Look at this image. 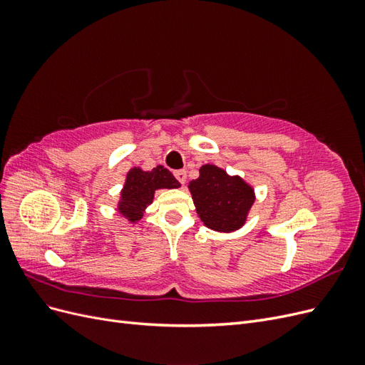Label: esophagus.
I'll return each instance as SVG.
<instances>
[{
	"mask_svg": "<svg viewBox=\"0 0 365 365\" xmlns=\"http://www.w3.org/2000/svg\"><path fill=\"white\" fill-rule=\"evenodd\" d=\"M175 178L178 180L181 184H184L185 180H187V172L185 170H176L175 172Z\"/></svg>",
	"mask_w": 365,
	"mask_h": 365,
	"instance_id": "1",
	"label": "esophagus"
}]
</instances>
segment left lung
<instances>
[{"label": "left lung", "mask_w": 365, "mask_h": 365, "mask_svg": "<svg viewBox=\"0 0 365 365\" xmlns=\"http://www.w3.org/2000/svg\"><path fill=\"white\" fill-rule=\"evenodd\" d=\"M189 190L204 225L222 233H231L244 225L256 200L250 184L215 164L202 165L200 178L190 181Z\"/></svg>", "instance_id": "1"}]
</instances>
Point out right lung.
<instances>
[{"label":"right lung","instance_id":"obj_1","mask_svg":"<svg viewBox=\"0 0 365 365\" xmlns=\"http://www.w3.org/2000/svg\"><path fill=\"white\" fill-rule=\"evenodd\" d=\"M181 184L176 181L170 170L157 165L149 172L140 168L130 169L126 175L123 190L120 195L117 210L129 222H138L149 204L153 201V195L158 189H178Z\"/></svg>","mask_w":365,"mask_h":365}]
</instances>
